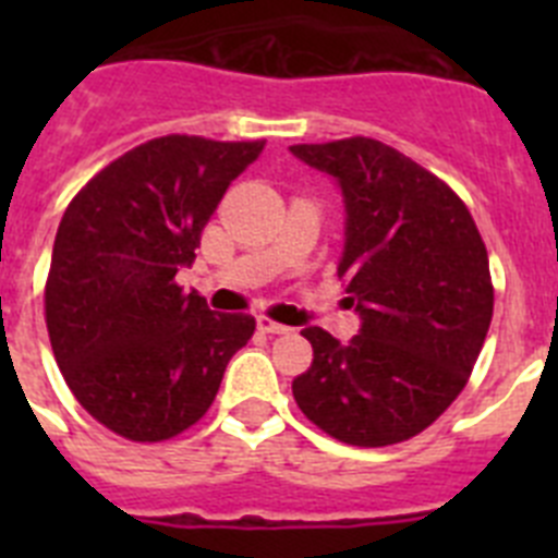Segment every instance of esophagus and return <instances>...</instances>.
I'll list each match as a JSON object with an SVG mask.
<instances>
[{"mask_svg": "<svg viewBox=\"0 0 558 558\" xmlns=\"http://www.w3.org/2000/svg\"><path fill=\"white\" fill-rule=\"evenodd\" d=\"M256 327L263 329V332H270V335H293V329L284 327V324L270 322V318H265V315H259V318H256Z\"/></svg>", "mask_w": 558, "mask_h": 558, "instance_id": "1", "label": "esophagus"}]
</instances>
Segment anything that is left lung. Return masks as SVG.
<instances>
[{
  "instance_id": "obj_1",
  "label": "left lung",
  "mask_w": 558,
  "mask_h": 558,
  "mask_svg": "<svg viewBox=\"0 0 558 558\" xmlns=\"http://www.w3.org/2000/svg\"><path fill=\"white\" fill-rule=\"evenodd\" d=\"M343 198L347 284L360 329L340 343L302 329L313 366L293 379L313 425L354 447L405 441L463 391L489 332L495 290L470 209L433 172L377 140L293 145Z\"/></svg>"
}]
</instances>
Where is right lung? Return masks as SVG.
Instances as JSON below:
<instances>
[{"instance_id":"right-lung-1","label":"right lung","mask_w":558,"mask_h":558,"mask_svg":"<svg viewBox=\"0 0 558 558\" xmlns=\"http://www.w3.org/2000/svg\"><path fill=\"white\" fill-rule=\"evenodd\" d=\"M265 142L161 136L100 170L63 211L44 307L66 386L108 430L165 441L195 425L254 318L181 293L201 231Z\"/></svg>"}]
</instances>
